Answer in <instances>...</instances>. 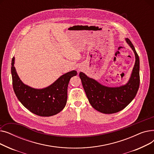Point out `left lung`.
Segmentation results:
<instances>
[{"label":"left lung","instance_id":"8db88e82","mask_svg":"<svg viewBox=\"0 0 154 154\" xmlns=\"http://www.w3.org/2000/svg\"><path fill=\"white\" fill-rule=\"evenodd\" d=\"M126 42L133 50L135 62L128 82L119 87H109L101 85L95 80L80 72L84 89L93 108L103 114H114L125 108L135 97L140 85V61L135 47L128 38Z\"/></svg>","mask_w":154,"mask_h":154}]
</instances>
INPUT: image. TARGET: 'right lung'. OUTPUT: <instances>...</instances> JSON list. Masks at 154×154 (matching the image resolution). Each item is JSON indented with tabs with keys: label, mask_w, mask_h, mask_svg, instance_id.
I'll list each match as a JSON object with an SVG mask.
<instances>
[{
	"label": "right lung",
	"mask_w": 154,
	"mask_h": 154,
	"mask_svg": "<svg viewBox=\"0 0 154 154\" xmlns=\"http://www.w3.org/2000/svg\"><path fill=\"white\" fill-rule=\"evenodd\" d=\"M11 65L14 91L24 107L33 114L42 117L54 116L63 110L67 103L68 84L70 78L77 74L75 70L62 75L50 86L36 89L21 81L14 67V57Z\"/></svg>",
	"instance_id": "add662e5"
}]
</instances>
